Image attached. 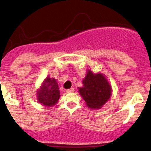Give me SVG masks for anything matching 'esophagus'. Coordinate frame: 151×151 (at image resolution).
<instances>
[{"label": "esophagus", "mask_w": 151, "mask_h": 151, "mask_svg": "<svg viewBox=\"0 0 151 151\" xmlns=\"http://www.w3.org/2000/svg\"><path fill=\"white\" fill-rule=\"evenodd\" d=\"M74 91V88H70V89H67L66 91V92L67 93H73Z\"/></svg>", "instance_id": "34e87169"}]
</instances>
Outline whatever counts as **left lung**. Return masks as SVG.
<instances>
[{
  "instance_id": "1",
  "label": "left lung",
  "mask_w": 151,
  "mask_h": 151,
  "mask_svg": "<svg viewBox=\"0 0 151 151\" xmlns=\"http://www.w3.org/2000/svg\"><path fill=\"white\" fill-rule=\"evenodd\" d=\"M83 84V87L78 88L79 93L91 109H100L110 99L112 86L104 74H94L91 70L88 69Z\"/></svg>"
}]
</instances>
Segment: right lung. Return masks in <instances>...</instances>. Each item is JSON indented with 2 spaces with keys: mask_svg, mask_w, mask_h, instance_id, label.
<instances>
[{
  "mask_svg": "<svg viewBox=\"0 0 151 151\" xmlns=\"http://www.w3.org/2000/svg\"><path fill=\"white\" fill-rule=\"evenodd\" d=\"M36 97L39 103L45 106L52 107L57 104L60 97L57 80L47 76L36 91Z\"/></svg>",
  "mask_w": 151,
  "mask_h": 151,
  "instance_id": "add662e5",
  "label": "right lung"
}]
</instances>
